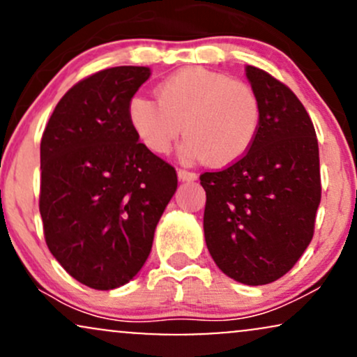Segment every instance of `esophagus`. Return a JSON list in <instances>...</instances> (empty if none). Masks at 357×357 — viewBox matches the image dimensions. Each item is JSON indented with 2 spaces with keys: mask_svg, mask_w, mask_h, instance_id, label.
Instances as JSON below:
<instances>
[{
  "mask_svg": "<svg viewBox=\"0 0 357 357\" xmlns=\"http://www.w3.org/2000/svg\"><path fill=\"white\" fill-rule=\"evenodd\" d=\"M178 178H179V181H195V179L198 178V174L192 173V171L178 169Z\"/></svg>",
  "mask_w": 357,
  "mask_h": 357,
  "instance_id": "esophagus-1",
  "label": "esophagus"
}]
</instances>
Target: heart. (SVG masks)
<instances>
[{"instance_id": "b5f03b06", "label": "heart", "mask_w": 357, "mask_h": 357, "mask_svg": "<svg viewBox=\"0 0 357 357\" xmlns=\"http://www.w3.org/2000/svg\"><path fill=\"white\" fill-rule=\"evenodd\" d=\"M158 102L134 96L127 119L151 153L166 154L184 132L181 153L188 161L235 165L253 146L261 126L257 92L225 73L190 67L173 73L155 89Z\"/></svg>"}]
</instances>
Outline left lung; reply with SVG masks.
<instances>
[{"label":"left lung","instance_id":"obj_1","mask_svg":"<svg viewBox=\"0 0 357 357\" xmlns=\"http://www.w3.org/2000/svg\"><path fill=\"white\" fill-rule=\"evenodd\" d=\"M261 126L235 165L199 176L206 191L204 238L223 273L247 285L284 277L309 247L321 203L312 121L285 84L247 65Z\"/></svg>","mask_w":357,"mask_h":357}]
</instances>
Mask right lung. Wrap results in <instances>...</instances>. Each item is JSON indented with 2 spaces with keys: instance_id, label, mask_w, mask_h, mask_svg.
<instances>
[{
  "instance_id": "add662e5",
  "label": "right lung",
  "mask_w": 357,
  "mask_h": 357,
  "mask_svg": "<svg viewBox=\"0 0 357 357\" xmlns=\"http://www.w3.org/2000/svg\"><path fill=\"white\" fill-rule=\"evenodd\" d=\"M147 67H112L61 97L40 144V215L52 255L80 284H127L149 257L178 188L176 169L139 141L127 105Z\"/></svg>"
}]
</instances>
